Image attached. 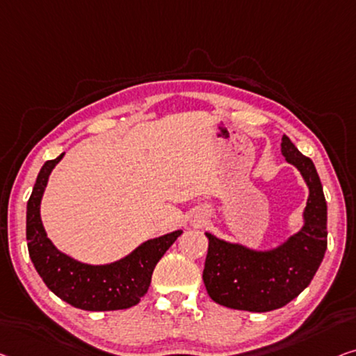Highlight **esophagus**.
<instances>
[{"label":"esophagus","mask_w":356,"mask_h":356,"mask_svg":"<svg viewBox=\"0 0 356 356\" xmlns=\"http://www.w3.org/2000/svg\"><path fill=\"white\" fill-rule=\"evenodd\" d=\"M203 222H204V217H203V216H196L195 219H193V224H195V225L203 224Z\"/></svg>","instance_id":"34e87169"}]
</instances>
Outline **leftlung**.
<instances>
[{
	"mask_svg": "<svg viewBox=\"0 0 356 356\" xmlns=\"http://www.w3.org/2000/svg\"><path fill=\"white\" fill-rule=\"evenodd\" d=\"M281 153L309 187L300 229L268 249L227 241L206 232L209 248L204 286L212 300L229 309L257 314L281 309L310 284L325 257L327 206L315 164L288 136L281 137Z\"/></svg>",
	"mask_w": 356,
	"mask_h": 356,
	"instance_id": "obj_1",
	"label": "left lung"
}]
</instances>
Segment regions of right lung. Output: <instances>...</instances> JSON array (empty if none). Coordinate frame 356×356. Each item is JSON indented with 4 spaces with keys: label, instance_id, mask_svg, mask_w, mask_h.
<instances>
[{
    "label": "right lung",
    "instance_id": "add662e5",
    "mask_svg": "<svg viewBox=\"0 0 356 356\" xmlns=\"http://www.w3.org/2000/svg\"><path fill=\"white\" fill-rule=\"evenodd\" d=\"M65 153L46 161L26 203V246L36 272L47 288L67 304L89 312L123 310L139 304L152 281L155 265L182 230L150 238L110 264H88L57 249L41 220V200L52 169Z\"/></svg>",
    "mask_w": 356,
    "mask_h": 356
}]
</instances>
